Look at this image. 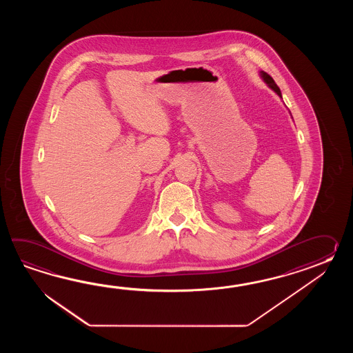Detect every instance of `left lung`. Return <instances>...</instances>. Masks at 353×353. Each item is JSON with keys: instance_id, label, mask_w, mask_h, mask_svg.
I'll use <instances>...</instances> for the list:
<instances>
[{"instance_id": "1", "label": "left lung", "mask_w": 353, "mask_h": 353, "mask_svg": "<svg viewBox=\"0 0 353 353\" xmlns=\"http://www.w3.org/2000/svg\"><path fill=\"white\" fill-rule=\"evenodd\" d=\"M260 77L263 78V82L266 83L269 87H270L271 90H274L276 94H278L279 97H281V92H280V88H279L278 85H276V83L274 82V79L271 78L270 75L268 74L266 72H260Z\"/></svg>"}]
</instances>
